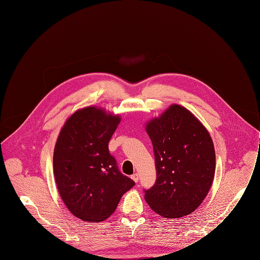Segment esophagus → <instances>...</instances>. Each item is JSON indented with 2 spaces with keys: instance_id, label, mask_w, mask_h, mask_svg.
<instances>
[{
  "instance_id": "esophagus-1",
  "label": "esophagus",
  "mask_w": 260,
  "mask_h": 260,
  "mask_svg": "<svg viewBox=\"0 0 260 260\" xmlns=\"http://www.w3.org/2000/svg\"><path fill=\"white\" fill-rule=\"evenodd\" d=\"M131 179H132L135 183H137V182H138V180H139V176H138V174H133V175L131 176Z\"/></svg>"
}]
</instances>
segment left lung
<instances>
[{
  "label": "left lung",
  "mask_w": 260,
  "mask_h": 260,
  "mask_svg": "<svg viewBox=\"0 0 260 260\" xmlns=\"http://www.w3.org/2000/svg\"><path fill=\"white\" fill-rule=\"evenodd\" d=\"M153 146L155 184L145 190L149 207L166 218L193 212L207 195L215 151L207 129L186 108L171 105L145 125Z\"/></svg>",
  "instance_id": "left-lung-1"
}]
</instances>
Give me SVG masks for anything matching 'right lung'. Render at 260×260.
Wrapping results in <instances>:
<instances>
[{"label":"right lung","mask_w":260,"mask_h":260,"mask_svg":"<svg viewBox=\"0 0 260 260\" xmlns=\"http://www.w3.org/2000/svg\"><path fill=\"white\" fill-rule=\"evenodd\" d=\"M120 122L119 115L86 107L72 114L59 133L53 158L57 187L70 212L84 221L110 217L135 185L109 151Z\"/></svg>","instance_id":"add662e5"}]
</instances>
